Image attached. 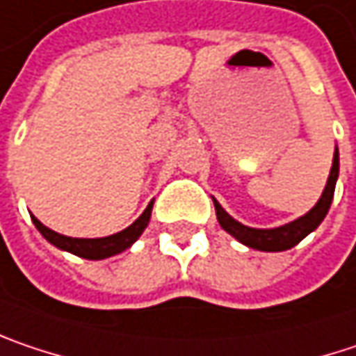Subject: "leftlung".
<instances>
[{
	"mask_svg": "<svg viewBox=\"0 0 356 356\" xmlns=\"http://www.w3.org/2000/svg\"><path fill=\"white\" fill-rule=\"evenodd\" d=\"M337 180H339V147H334L332 168H330V174H328V180H326V186H324V191H322V196L318 198L316 204H314L304 216H298L296 220L286 222V225H282V227H273V229H255V227H247V225H243L239 220H235L233 216L229 215V213L218 204V200H216L215 196H213L218 225H220L231 237H235L239 243L251 247V249H257V251L275 253V251L292 249V247H296L304 237H308L312 231H316L318 225L324 220V216L328 215V209H330L332 198H334Z\"/></svg>",
	"mask_w": 356,
	"mask_h": 356,
	"instance_id": "8db88e82",
	"label": "left lung"
}]
</instances>
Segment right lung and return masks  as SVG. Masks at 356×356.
Segmentation results:
<instances>
[{"instance_id":"add662e5","label":"right lung","mask_w":356,"mask_h":356,"mask_svg":"<svg viewBox=\"0 0 356 356\" xmlns=\"http://www.w3.org/2000/svg\"><path fill=\"white\" fill-rule=\"evenodd\" d=\"M152 207H154V200L147 204V209L140 215V218H136L127 229L109 235V237H97V239H76V237H66L60 235L48 227H44L36 216L32 215V222L36 225L42 237L48 243H52L54 247L68 251L72 255H79L83 259H107V257H113L117 253H123L125 249H129L134 243L140 239V235L145 231L147 222H149V216H152Z\"/></svg>"}]
</instances>
